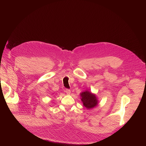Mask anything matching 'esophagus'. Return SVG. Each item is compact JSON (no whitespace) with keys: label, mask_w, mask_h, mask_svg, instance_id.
Wrapping results in <instances>:
<instances>
[{"label":"esophagus","mask_w":146,"mask_h":146,"mask_svg":"<svg viewBox=\"0 0 146 146\" xmlns=\"http://www.w3.org/2000/svg\"><path fill=\"white\" fill-rule=\"evenodd\" d=\"M65 92L68 94V95H69V94H70V92H71V91H70V90H67V89H66L65 90Z\"/></svg>","instance_id":"esophagus-1"}]
</instances>
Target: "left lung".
Instances as JSON below:
<instances>
[{"label":"left lung","instance_id":"obj_1","mask_svg":"<svg viewBox=\"0 0 146 146\" xmlns=\"http://www.w3.org/2000/svg\"><path fill=\"white\" fill-rule=\"evenodd\" d=\"M81 100L87 109H90L96 106L98 100L96 95L88 91H86L80 94Z\"/></svg>","mask_w":146,"mask_h":146}]
</instances>
